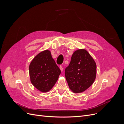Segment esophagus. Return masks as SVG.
<instances>
[{
    "instance_id": "obj_1",
    "label": "esophagus",
    "mask_w": 124,
    "mask_h": 124,
    "mask_svg": "<svg viewBox=\"0 0 124 124\" xmlns=\"http://www.w3.org/2000/svg\"><path fill=\"white\" fill-rule=\"evenodd\" d=\"M60 69H61V71H62H62H63V68H62V66L60 67Z\"/></svg>"
}]
</instances>
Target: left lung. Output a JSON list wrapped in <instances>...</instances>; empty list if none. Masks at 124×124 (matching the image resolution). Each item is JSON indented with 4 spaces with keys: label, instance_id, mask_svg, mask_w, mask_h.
Segmentation results:
<instances>
[{
    "label": "left lung",
    "instance_id": "1",
    "mask_svg": "<svg viewBox=\"0 0 124 124\" xmlns=\"http://www.w3.org/2000/svg\"><path fill=\"white\" fill-rule=\"evenodd\" d=\"M96 62L84 48L73 52L69 65L65 69L69 87L76 93L83 92L91 86L96 79Z\"/></svg>",
    "mask_w": 124,
    "mask_h": 124
}]
</instances>
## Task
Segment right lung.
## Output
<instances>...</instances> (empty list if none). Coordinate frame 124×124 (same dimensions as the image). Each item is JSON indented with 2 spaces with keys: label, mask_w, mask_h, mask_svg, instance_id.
I'll list each match as a JSON object with an SVG mask.
<instances>
[{
  "label": "right lung",
  "mask_w": 124,
  "mask_h": 124,
  "mask_svg": "<svg viewBox=\"0 0 124 124\" xmlns=\"http://www.w3.org/2000/svg\"><path fill=\"white\" fill-rule=\"evenodd\" d=\"M31 83L41 92L46 93L53 88L61 71L52 57L50 51L41 52L32 60L29 66Z\"/></svg>",
  "instance_id": "right-lung-1"
}]
</instances>
